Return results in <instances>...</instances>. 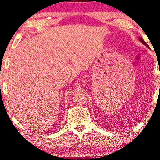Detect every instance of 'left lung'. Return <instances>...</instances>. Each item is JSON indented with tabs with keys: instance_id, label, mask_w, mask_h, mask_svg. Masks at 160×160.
Here are the masks:
<instances>
[{
	"instance_id": "obj_1",
	"label": "left lung",
	"mask_w": 160,
	"mask_h": 160,
	"mask_svg": "<svg viewBox=\"0 0 160 160\" xmlns=\"http://www.w3.org/2000/svg\"><path fill=\"white\" fill-rule=\"evenodd\" d=\"M140 42H141V43H142V44H145V45L147 46V47H148V44H147L146 42H145L144 40L142 39V38H140Z\"/></svg>"
}]
</instances>
